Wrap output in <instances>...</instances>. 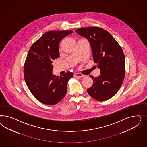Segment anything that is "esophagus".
<instances>
[{
  "mask_svg": "<svg viewBox=\"0 0 147 147\" xmlns=\"http://www.w3.org/2000/svg\"><path fill=\"white\" fill-rule=\"evenodd\" d=\"M74 77H78V78H83L84 76L82 74L80 73H76L74 74Z\"/></svg>",
  "mask_w": 147,
  "mask_h": 147,
  "instance_id": "esophagus-1",
  "label": "esophagus"
}]
</instances>
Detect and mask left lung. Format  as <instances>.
Instances as JSON below:
<instances>
[{"label": "left lung", "instance_id": "1", "mask_svg": "<svg viewBox=\"0 0 147 147\" xmlns=\"http://www.w3.org/2000/svg\"><path fill=\"white\" fill-rule=\"evenodd\" d=\"M76 32L89 41L94 62L101 71L98 77L89 76L93 84L87 92L95 100H107L117 93L124 80L125 65L123 50L113 36L102 28L83 27L76 30Z\"/></svg>", "mask_w": 147, "mask_h": 147}]
</instances>
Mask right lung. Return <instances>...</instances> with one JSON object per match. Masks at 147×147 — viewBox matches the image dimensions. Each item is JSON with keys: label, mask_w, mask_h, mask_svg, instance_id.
<instances>
[{"label": "right lung", "mask_w": 147, "mask_h": 147, "mask_svg": "<svg viewBox=\"0 0 147 147\" xmlns=\"http://www.w3.org/2000/svg\"><path fill=\"white\" fill-rule=\"evenodd\" d=\"M73 32H47L30 49L24 64V76L28 89L40 102L55 105L67 93V83L73 74L68 71L62 76H54L52 74V62L59 57L60 41Z\"/></svg>", "instance_id": "obj_1"}]
</instances>
